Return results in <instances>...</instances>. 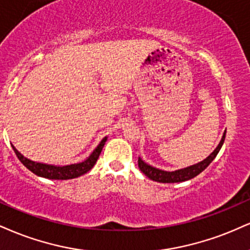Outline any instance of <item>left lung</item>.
Listing matches in <instances>:
<instances>
[{"label":"left lung","instance_id":"obj_1","mask_svg":"<svg viewBox=\"0 0 250 250\" xmlns=\"http://www.w3.org/2000/svg\"><path fill=\"white\" fill-rule=\"evenodd\" d=\"M225 137H226V131L224 133V136H222L220 143L216 146V149L212 152L211 155L208 156L206 159H204L200 163L192 165V167H185V169L172 171V172H169V171H163L156 169L154 167H150L149 164L144 163L141 158H138V167L142 172L146 174V177H149L151 180H155V182L158 183H180L185 182V180L194 178L195 176H198L200 172H203L204 170L208 167L209 164L212 163V161L216 157L218 152L220 151L222 144H224Z\"/></svg>","mask_w":250,"mask_h":250}]
</instances>
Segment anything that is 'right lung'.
Listing matches in <instances>:
<instances>
[{"label":"right lung","instance_id":"1","mask_svg":"<svg viewBox=\"0 0 250 250\" xmlns=\"http://www.w3.org/2000/svg\"><path fill=\"white\" fill-rule=\"evenodd\" d=\"M107 137H104V140L101 141L100 144L96 146V149L92 152L91 156L86 159V161L81 162V163L78 164H71V165H65V167H55V165H49V164H43V163H37V162H32L30 159L25 158L23 155H21L17 149L15 148L14 146L13 149L16 154L17 157L21 161L24 167H28V169L37 174L39 177H44V178L47 179H72L77 178V177H80L81 174L88 172L89 170L94 167V164L98 161L99 156L101 154V150L104 148V143H106Z\"/></svg>","mask_w":250,"mask_h":250}]
</instances>
